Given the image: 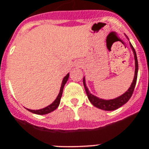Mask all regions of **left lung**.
I'll list each match as a JSON object with an SVG mask.
<instances>
[{
    "label": "left lung",
    "instance_id": "left-lung-1",
    "mask_svg": "<svg viewBox=\"0 0 149 149\" xmlns=\"http://www.w3.org/2000/svg\"><path fill=\"white\" fill-rule=\"evenodd\" d=\"M125 36L127 37V36L125 35ZM127 38L128 39V38L127 37ZM129 40V39H128ZM130 47L132 48V50L134 53V64H135V70H134V79H133V81H132V84H131V86H130L128 90H127L125 93H124L123 94H121L120 96L118 97L113 98V99H110V100H105L102 99V98H100L97 96L93 95L92 93L89 91L87 86H86V79H85V77H84V88H85V91H86V95L88 97L89 100L91 101V103L93 104V106L97 107L99 109H101V110H104V111H114V110H117L119 107H120L121 106H123L124 104H125L127 103L129 99L131 98V97L132 96V93H133V91L134 90V87H135V85H136V81H137V77H138V70H139V63H138V58H137V55L136 52H135V50L133 48L132 45L130 42Z\"/></svg>",
    "mask_w": 149,
    "mask_h": 149
}]
</instances>
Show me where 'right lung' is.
<instances>
[{"mask_svg": "<svg viewBox=\"0 0 149 149\" xmlns=\"http://www.w3.org/2000/svg\"><path fill=\"white\" fill-rule=\"evenodd\" d=\"M69 77H70V73H67L66 76H65L64 78H63V81H62V84H61L60 91H59V93H58L57 97L56 98V100H54L51 104H49V106L45 107L42 109H39V110H30V109L26 108L28 111H29L30 112L33 113H36V114H39V115H43V114H46V113H51L53 111H55L57 107H58L59 104H60V100L62 97V95H63V88H64V86L65 84H66L68 79H69Z\"/></svg>", "mask_w": 149, "mask_h": 149, "instance_id": "add662e5", "label": "right lung"}]
</instances>
